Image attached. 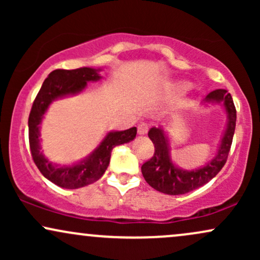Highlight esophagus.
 <instances>
[{
	"label": "esophagus",
	"mask_w": 260,
	"mask_h": 260,
	"mask_svg": "<svg viewBox=\"0 0 260 260\" xmlns=\"http://www.w3.org/2000/svg\"><path fill=\"white\" fill-rule=\"evenodd\" d=\"M149 131V126L147 123H140L138 126V134L139 136H145Z\"/></svg>",
	"instance_id": "34e87169"
}]
</instances>
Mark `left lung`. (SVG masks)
Instances as JSON below:
<instances>
[{
	"label": "left lung",
	"mask_w": 260,
	"mask_h": 260,
	"mask_svg": "<svg viewBox=\"0 0 260 260\" xmlns=\"http://www.w3.org/2000/svg\"><path fill=\"white\" fill-rule=\"evenodd\" d=\"M216 104L222 105L223 111L226 113L225 129L213 159L197 169H182L172 160L171 139L162 127H153L149 129L148 136L153 142L155 153L154 156L142 166L143 177L148 182L149 186L165 194H186L207 184L219 174L228 160L232 144L236 127V109L231 94L225 89H216L209 92L202 101V105L205 107Z\"/></svg>",
	"instance_id": "obj_1"
}]
</instances>
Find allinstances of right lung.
<instances>
[{"instance_id": "obj_1", "label": "right lung", "mask_w": 260, "mask_h": 260, "mask_svg": "<svg viewBox=\"0 0 260 260\" xmlns=\"http://www.w3.org/2000/svg\"><path fill=\"white\" fill-rule=\"evenodd\" d=\"M101 68L80 67L77 70L52 71L44 80L40 91L32 104L29 115V144L35 165L40 170L45 178L51 181L56 186L76 189L94 183L105 174L110 164L112 149L117 145L129 143L136 138L137 128L132 127L126 131H111L107 132L103 140L90 154L82 160L73 164H56L45 156L41 149L40 129L45 113L53 101L74 96L85 90L89 82H98Z\"/></svg>"}]
</instances>
